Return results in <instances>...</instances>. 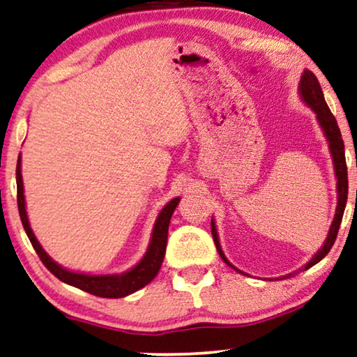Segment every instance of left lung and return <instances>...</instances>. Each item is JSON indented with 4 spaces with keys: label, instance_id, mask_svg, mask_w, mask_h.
Masks as SVG:
<instances>
[{
    "label": "left lung",
    "instance_id": "8db88e82",
    "mask_svg": "<svg viewBox=\"0 0 357 357\" xmlns=\"http://www.w3.org/2000/svg\"><path fill=\"white\" fill-rule=\"evenodd\" d=\"M298 93H300L301 99L305 100V104L310 105L311 110L316 114V119L319 121V125H321V128H322L324 136L327 137L328 149H331V155H332V162H333V168H335V178H337V194H338L337 210H335V218L331 225V229H328V236L326 238V242H324V245L317 250V253L314 255V257H312L310 261L305 264V268L300 269V271H306V269L312 268L314 264H317L328 252H331V248L335 243V238H337L340 225H342V220H343L344 206H347V200H348V168H347V158H344V144L342 139V132H340L337 120H335V116L331 112V109H328L326 99H324L321 84H319L316 75L311 70L303 72L301 79H300V86H298ZM211 236H213V241H215L218 253H220V257L222 258V261H225L227 266H231V268L234 271H237V273L247 275L245 273H242L241 269H237L236 266H232L229 263V259L226 258V255L222 253L215 220H211ZM300 271H295V273L282 275V278H278V279H287V278H290V275H295L296 273H300ZM269 280H273V279H269Z\"/></svg>",
    "mask_w": 357,
    "mask_h": 357
}]
</instances>
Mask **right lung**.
Wrapping results in <instances>:
<instances>
[{"label": "right lung", "mask_w": 357, "mask_h": 357, "mask_svg": "<svg viewBox=\"0 0 357 357\" xmlns=\"http://www.w3.org/2000/svg\"><path fill=\"white\" fill-rule=\"evenodd\" d=\"M15 181H17V206H19V215L22 220L24 229L29 236L31 245H33L35 252L38 253L40 259L57 279L62 280L63 284H68L72 287H77L79 290L88 291V294L102 296V298H123L131 294H135L142 287H146L149 282L153 280V278L160 271V266L165 258V250H167V238H168V226L169 220L174 208L179 204V197L169 200L167 205L163 206L158 213L155 225L152 229V237L149 242L147 252L144 257L141 258V261L136 266H132L130 271H125L121 274H105V275H91L84 273H73L62 268L61 264H57L50 255H47L40 242L36 241L33 231H31L29 216H26L25 210V195H24V181H22V172H20V155L17 160V169H15Z\"/></svg>", "instance_id": "1"}]
</instances>
